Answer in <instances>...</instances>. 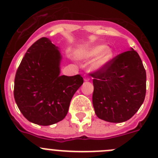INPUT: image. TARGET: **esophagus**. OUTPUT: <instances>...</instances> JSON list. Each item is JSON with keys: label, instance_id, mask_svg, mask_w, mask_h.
Masks as SVG:
<instances>
[{"label": "esophagus", "instance_id": "esophagus-1", "mask_svg": "<svg viewBox=\"0 0 158 158\" xmlns=\"http://www.w3.org/2000/svg\"><path fill=\"white\" fill-rule=\"evenodd\" d=\"M84 81H89V77H88V75H84Z\"/></svg>", "mask_w": 158, "mask_h": 158}]
</instances>
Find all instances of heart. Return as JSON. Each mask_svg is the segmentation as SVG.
I'll return each instance as SVG.
<instances>
[{"mask_svg": "<svg viewBox=\"0 0 158 158\" xmlns=\"http://www.w3.org/2000/svg\"><path fill=\"white\" fill-rule=\"evenodd\" d=\"M114 50L109 46L104 44H98L89 48L81 50L77 56L80 59L85 61H89L95 59L93 63V67L95 69H100L107 66L114 58Z\"/></svg>", "mask_w": 158, "mask_h": 158, "instance_id": "heart-1", "label": "heart"}]
</instances>
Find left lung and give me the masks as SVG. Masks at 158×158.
<instances>
[{
  "instance_id": "left-lung-1",
  "label": "left lung",
  "mask_w": 158,
  "mask_h": 158,
  "mask_svg": "<svg viewBox=\"0 0 158 158\" xmlns=\"http://www.w3.org/2000/svg\"><path fill=\"white\" fill-rule=\"evenodd\" d=\"M92 77V104L99 119L124 122L143 103L147 74L139 56L132 48L114 58Z\"/></svg>"
}]
</instances>
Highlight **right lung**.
I'll return each instance as SVG.
<instances>
[{
  "instance_id": "right-lung-1",
  "label": "right lung",
  "mask_w": 158,
  "mask_h": 158,
  "mask_svg": "<svg viewBox=\"0 0 158 158\" xmlns=\"http://www.w3.org/2000/svg\"><path fill=\"white\" fill-rule=\"evenodd\" d=\"M62 55L50 39L32 44L16 71L14 98L29 121L47 126L64 119L75 92L83 84L80 74L60 75Z\"/></svg>"
}]
</instances>
